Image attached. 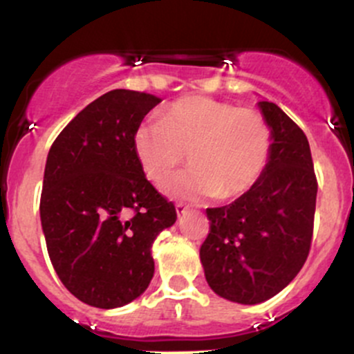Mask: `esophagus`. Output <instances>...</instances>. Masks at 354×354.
I'll return each instance as SVG.
<instances>
[{"instance_id":"obj_1","label":"esophagus","mask_w":354,"mask_h":354,"mask_svg":"<svg viewBox=\"0 0 354 354\" xmlns=\"http://www.w3.org/2000/svg\"><path fill=\"white\" fill-rule=\"evenodd\" d=\"M186 209H188V208H186V205H183V203H176V213H178V216L183 215Z\"/></svg>"}]
</instances>
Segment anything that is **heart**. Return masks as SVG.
<instances>
[{"label": "heart", "instance_id": "1", "mask_svg": "<svg viewBox=\"0 0 354 354\" xmlns=\"http://www.w3.org/2000/svg\"><path fill=\"white\" fill-rule=\"evenodd\" d=\"M270 146V126L260 112L207 95L174 100L161 119H145L133 134L136 158L153 183L166 180L186 153L192 166L162 189L188 200L243 195L266 169Z\"/></svg>", "mask_w": 354, "mask_h": 354}]
</instances>
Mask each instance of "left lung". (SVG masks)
Masks as SVG:
<instances>
[{
    "instance_id": "1",
    "label": "left lung",
    "mask_w": 354,
    "mask_h": 354,
    "mask_svg": "<svg viewBox=\"0 0 354 354\" xmlns=\"http://www.w3.org/2000/svg\"><path fill=\"white\" fill-rule=\"evenodd\" d=\"M270 126L269 161L234 203L207 208L209 234L200 248L213 292L240 304L274 297L309 255L317 180L301 127L274 102H259Z\"/></svg>"
}]
</instances>
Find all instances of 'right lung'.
I'll return each mask as SVG.
<instances>
[{
	"mask_svg": "<svg viewBox=\"0 0 354 354\" xmlns=\"http://www.w3.org/2000/svg\"><path fill=\"white\" fill-rule=\"evenodd\" d=\"M161 102L115 88L64 127L46 158L40 218L50 260L70 292L114 309L141 296L154 274L156 236L176 208L146 180L133 134Z\"/></svg>",
	"mask_w": 354,
	"mask_h": 354,
	"instance_id": "add662e5",
	"label": "right lung"
}]
</instances>
